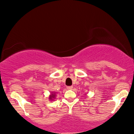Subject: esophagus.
<instances>
[{"instance_id": "esophagus-1", "label": "esophagus", "mask_w": 134, "mask_h": 134, "mask_svg": "<svg viewBox=\"0 0 134 134\" xmlns=\"http://www.w3.org/2000/svg\"><path fill=\"white\" fill-rule=\"evenodd\" d=\"M67 88L68 89V90H72V89L73 88V86H67Z\"/></svg>"}]
</instances>
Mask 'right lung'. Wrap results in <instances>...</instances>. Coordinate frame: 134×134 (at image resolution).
<instances>
[{"instance_id": "1", "label": "right lung", "mask_w": 134, "mask_h": 134, "mask_svg": "<svg viewBox=\"0 0 134 134\" xmlns=\"http://www.w3.org/2000/svg\"><path fill=\"white\" fill-rule=\"evenodd\" d=\"M54 97H55L54 94H51V96H50V97H49V99H53V98H54Z\"/></svg>"}]
</instances>
